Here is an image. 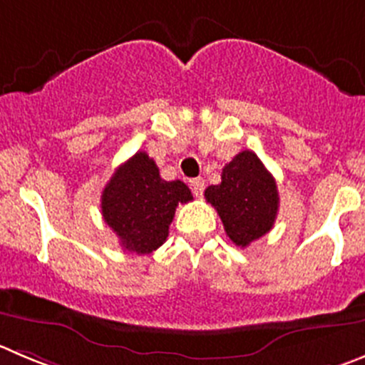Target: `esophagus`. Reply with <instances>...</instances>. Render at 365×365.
<instances>
[{
  "label": "esophagus",
  "instance_id": "1",
  "mask_svg": "<svg viewBox=\"0 0 365 365\" xmlns=\"http://www.w3.org/2000/svg\"><path fill=\"white\" fill-rule=\"evenodd\" d=\"M190 186H192V190H193V193H195L197 197H200L202 195V192H204V179L202 177H197V179H190Z\"/></svg>",
  "mask_w": 365,
  "mask_h": 365
}]
</instances>
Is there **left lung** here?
I'll return each mask as SVG.
<instances>
[{
	"label": "left lung",
	"mask_w": 365,
	"mask_h": 365,
	"mask_svg": "<svg viewBox=\"0 0 365 365\" xmlns=\"http://www.w3.org/2000/svg\"><path fill=\"white\" fill-rule=\"evenodd\" d=\"M204 197L238 247H247L267 235L279 207L276 179L251 150L235 155L222 170L220 185L207 186Z\"/></svg>",
	"instance_id": "1"
}]
</instances>
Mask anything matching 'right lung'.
I'll use <instances>...</instances> for the list:
<instances>
[{"instance_id":"1","label":"right lung","mask_w":365,"mask_h":365,"mask_svg":"<svg viewBox=\"0 0 365 365\" xmlns=\"http://www.w3.org/2000/svg\"><path fill=\"white\" fill-rule=\"evenodd\" d=\"M193 199L182 180H165L147 152L116 168L102 192V215L128 252L148 255L165 244L175 207Z\"/></svg>"}]
</instances>
